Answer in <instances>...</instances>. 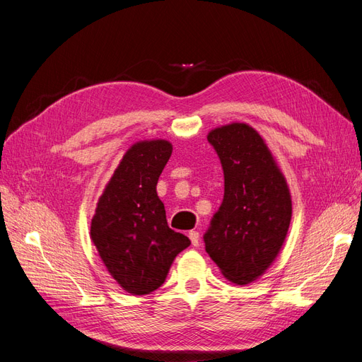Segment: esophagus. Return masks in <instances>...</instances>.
I'll use <instances>...</instances> for the list:
<instances>
[{
  "mask_svg": "<svg viewBox=\"0 0 362 362\" xmlns=\"http://www.w3.org/2000/svg\"><path fill=\"white\" fill-rule=\"evenodd\" d=\"M189 237L192 240V245L193 246H199V233L198 231H190Z\"/></svg>",
  "mask_w": 362,
  "mask_h": 362,
  "instance_id": "obj_1",
  "label": "esophagus"
}]
</instances>
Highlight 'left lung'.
Here are the masks:
<instances>
[{"instance_id":"obj_1","label":"left lung","mask_w":362,"mask_h":362,"mask_svg":"<svg viewBox=\"0 0 362 362\" xmlns=\"http://www.w3.org/2000/svg\"><path fill=\"white\" fill-rule=\"evenodd\" d=\"M223 201L204 234L205 250L234 284H249L276 258L291 221V198L264 140L246 124L213 129Z\"/></svg>"}]
</instances>
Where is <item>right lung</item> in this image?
<instances>
[{
	"label": "right lung",
	"instance_id": "add662e5",
	"mask_svg": "<svg viewBox=\"0 0 362 362\" xmlns=\"http://www.w3.org/2000/svg\"><path fill=\"white\" fill-rule=\"evenodd\" d=\"M172 154L166 140L131 146L105 187L92 218L90 237L110 275L125 291L157 290L181 250L190 246L175 233L157 196V182Z\"/></svg>",
	"mask_w": 362,
	"mask_h": 362
}]
</instances>
